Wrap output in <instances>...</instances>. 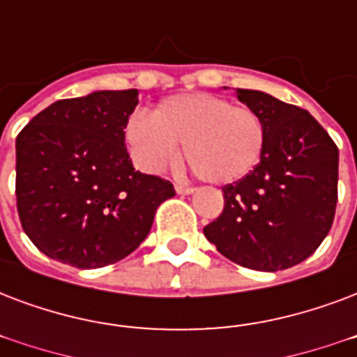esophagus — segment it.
Segmentation results:
<instances>
[{
  "mask_svg": "<svg viewBox=\"0 0 357 357\" xmlns=\"http://www.w3.org/2000/svg\"><path fill=\"white\" fill-rule=\"evenodd\" d=\"M195 187H190V185H185V183H176V192L178 195H192L195 192Z\"/></svg>",
  "mask_w": 357,
  "mask_h": 357,
  "instance_id": "obj_1",
  "label": "esophagus"
}]
</instances>
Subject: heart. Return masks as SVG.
Masks as SVG:
<instances>
[{"label": "heart", "instance_id": "heart-1", "mask_svg": "<svg viewBox=\"0 0 357 357\" xmlns=\"http://www.w3.org/2000/svg\"><path fill=\"white\" fill-rule=\"evenodd\" d=\"M264 119L249 106L221 95L179 93L125 125V142L138 167L160 172L170 167L183 144L185 160L209 183H232L258 167L266 149Z\"/></svg>", "mask_w": 357, "mask_h": 357}]
</instances>
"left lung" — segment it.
Segmentation results:
<instances>
[{
  "mask_svg": "<svg viewBox=\"0 0 357 357\" xmlns=\"http://www.w3.org/2000/svg\"><path fill=\"white\" fill-rule=\"evenodd\" d=\"M238 99L264 119L266 149L249 176L222 187V213L204 228V236L243 268H292L330 232L339 149L299 106L257 89H238Z\"/></svg>",
  "mask_w": 357,
  "mask_h": 357,
  "instance_id": "1",
  "label": "left lung"
}]
</instances>
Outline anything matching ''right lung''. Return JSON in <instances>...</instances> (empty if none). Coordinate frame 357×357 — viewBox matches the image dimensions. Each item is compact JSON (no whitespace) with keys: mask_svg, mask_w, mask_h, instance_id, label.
<instances>
[{"mask_svg":"<svg viewBox=\"0 0 357 357\" xmlns=\"http://www.w3.org/2000/svg\"><path fill=\"white\" fill-rule=\"evenodd\" d=\"M138 89L56 100L16 136V206L46 257L102 268L142 243L174 185L135 170L125 125Z\"/></svg>","mask_w":357,"mask_h":357,"instance_id":"1","label":"right lung"}]
</instances>
